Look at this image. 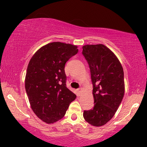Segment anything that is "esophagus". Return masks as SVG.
Returning <instances> with one entry per match:
<instances>
[{
	"instance_id": "1",
	"label": "esophagus",
	"mask_w": 147,
	"mask_h": 147,
	"mask_svg": "<svg viewBox=\"0 0 147 147\" xmlns=\"http://www.w3.org/2000/svg\"><path fill=\"white\" fill-rule=\"evenodd\" d=\"M82 90H83V89H82V88H78V92H79V93H82Z\"/></svg>"
}]
</instances>
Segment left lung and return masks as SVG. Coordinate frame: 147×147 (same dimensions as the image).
<instances>
[{
  "label": "left lung",
  "instance_id": "left-lung-1",
  "mask_svg": "<svg viewBox=\"0 0 147 147\" xmlns=\"http://www.w3.org/2000/svg\"><path fill=\"white\" fill-rule=\"evenodd\" d=\"M82 54L90 69L94 106L84 110V118L94 126L107 123L115 114L124 94V71L121 63L102 44L82 47Z\"/></svg>",
  "mask_w": 147,
  "mask_h": 147
}]
</instances>
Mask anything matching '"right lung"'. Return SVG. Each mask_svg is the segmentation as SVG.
<instances>
[{
    "label": "right lung",
    "instance_id": "add662e5",
    "mask_svg": "<svg viewBox=\"0 0 147 147\" xmlns=\"http://www.w3.org/2000/svg\"><path fill=\"white\" fill-rule=\"evenodd\" d=\"M78 52L71 44L53 42L40 48L30 60L25 90L31 107L47 124L61 119L76 95L66 86L65 63Z\"/></svg>",
    "mask_w": 147,
    "mask_h": 147
}]
</instances>
